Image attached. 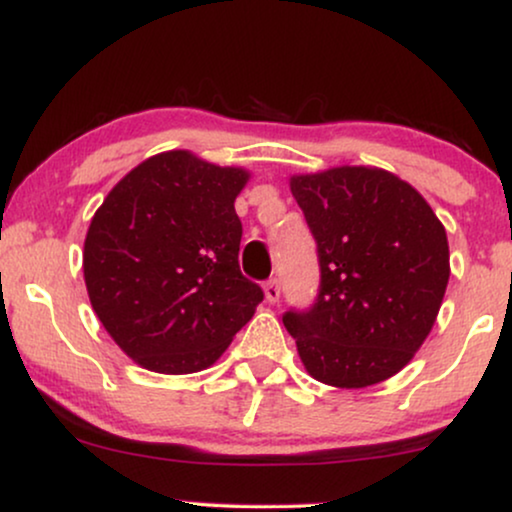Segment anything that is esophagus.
Here are the masks:
<instances>
[{
  "instance_id": "34e87169",
  "label": "esophagus",
  "mask_w": 512,
  "mask_h": 512,
  "mask_svg": "<svg viewBox=\"0 0 512 512\" xmlns=\"http://www.w3.org/2000/svg\"><path fill=\"white\" fill-rule=\"evenodd\" d=\"M264 297H267L269 304H276L278 299H281V283H278L276 278H271V281L264 285Z\"/></svg>"
}]
</instances>
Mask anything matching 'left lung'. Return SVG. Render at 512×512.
<instances>
[{"instance_id":"8db88e82","label":"left lung","mask_w":512,"mask_h":512,"mask_svg":"<svg viewBox=\"0 0 512 512\" xmlns=\"http://www.w3.org/2000/svg\"><path fill=\"white\" fill-rule=\"evenodd\" d=\"M318 243L320 290L285 330L306 372L335 388L398 374L431 335L449 281L447 231L410 182L374 166L292 175Z\"/></svg>"}]
</instances>
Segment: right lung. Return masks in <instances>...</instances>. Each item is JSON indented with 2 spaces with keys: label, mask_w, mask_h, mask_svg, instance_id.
<instances>
[{
  "label": "right lung",
  "mask_w": 512,
  "mask_h": 512,
  "mask_svg": "<svg viewBox=\"0 0 512 512\" xmlns=\"http://www.w3.org/2000/svg\"><path fill=\"white\" fill-rule=\"evenodd\" d=\"M248 180L245 168L170 149L121 177L95 210L84 241L88 299L145 370H206L255 316L264 295L238 267L234 208Z\"/></svg>",
  "instance_id": "1"
}]
</instances>
